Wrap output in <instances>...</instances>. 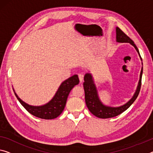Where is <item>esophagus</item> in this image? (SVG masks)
<instances>
[{
    "label": "esophagus",
    "instance_id": "esophagus-1",
    "mask_svg": "<svg viewBox=\"0 0 153 153\" xmlns=\"http://www.w3.org/2000/svg\"><path fill=\"white\" fill-rule=\"evenodd\" d=\"M78 76H79V81H80V82H81H81L83 81V74H79Z\"/></svg>",
    "mask_w": 153,
    "mask_h": 153
}]
</instances>
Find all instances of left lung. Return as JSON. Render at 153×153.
I'll return each mask as SVG.
<instances>
[{
	"instance_id": "left-lung-1",
	"label": "left lung",
	"mask_w": 153,
	"mask_h": 153,
	"mask_svg": "<svg viewBox=\"0 0 153 153\" xmlns=\"http://www.w3.org/2000/svg\"><path fill=\"white\" fill-rule=\"evenodd\" d=\"M116 42L120 43H129L134 46L137 51L138 55H139L140 59L142 62V59L141 57L139 50L137 46L134 44L132 39L128 37L124 33L123 30H120L118 27H116ZM143 65V63H142ZM143 73V67H142V70L140 72V80L138 82V85L136 89L135 92L134 93L133 97L129 100L127 102L123 105L119 107H111L105 105L100 100L99 96H98V91L96 89V85L94 81L92 75L90 72H88L85 74L84 76V82H83V88L85 90V100L87 107L90 111L95 116L99 117V118H109L117 116L122 113L126 111L128 108L131 106L136 100V98L139 95L141 84H142V76Z\"/></svg>"
}]
</instances>
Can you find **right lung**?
I'll list each match as a JSON object with an SVG mask.
<instances>
[{"label":"right lung","mask_w":153,"mask_h":153,"mask_svg":"<svg viewBox=\"0 0 153 153\" xmlns=\"http://www.w3.org/2000/svg\"><path fill=\"white\" fill-rule=\"evenodd\" d=\"M79 83V79L78 75L76 74L65 80L59 87L57 92L52 99L46 104L41 106H32L25 102L18 97L15 92V90L13 89V90L17 99L30 114L42 119L51 120L56 118L62 114L66 104L69 93L75 85H78Z\"/></svg>","instance_id":"add662e5"}]
</instances>
